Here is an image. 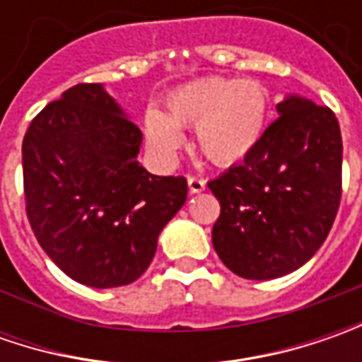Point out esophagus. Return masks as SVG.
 Instances as JSON below:
<instances>
[{
    "label": "esophagus",
    "instance_id": "esophagus-1",
    "mask_svg": "<svg viewBox=\"0 0 362 362\" xmlns=\"http://www.w3.org/2000/svg\"><path fill=\"white\" fill-rule=\"evenodd\" d=\"M187 185L191 193H202L203 189H205V181H203L202 177H189Z\"/></svg>",
    "mask_w": 362,
    "mask_h": 362
}]
</instances>
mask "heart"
<instances>
[{
	"instance_id": "obj_1",
	"label": "heart",
	"mask_w": 362,
	"mask_h": 362,
	"mask_svg": "<svg viewBox=\"0 0 362 362\" xmlns=\"http://www.w3.org/2000/svg\"><path fill=\"white\" fill-rule=\"evenodd\" d=\"M268 90L256 80L207 76L175 88L165 115H145V139L160 160L171 163L185 145L183 129H195L202 155L219 167L242 163L262 141Z\"/></svg>"
}]
</instances>
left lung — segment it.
Masks as SVG:
<instances>
[{"label": "left lung", "mask_w": 362, "mask_h": 362, "mask_svg": "<svg viewBox=\"0 0 362 362\" xmlns=\"http://www.w3.org/2000/svg\"><path fill=\"white\" fill-rule=\"evenodd\" d=\"M243 159L207 185L221 205L217 256L247 280L298 270L325 243L341 205L342 139L327 106L290 94Z\"/></svg>", "instance_id": "8db88e82"}]
</instances>
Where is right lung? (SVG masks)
Segmentation results:
<instances>
[{
  "label": "right lung",
  "mask_w": 362,
  "mask_h": 362,
  "mask_svg": "<svg viewBox=\"0 0 362 362\" xmlns=\"http://www.w3.org/2000/svg\"><path fill=\"white\" fill-rule=\"evenodd\" d=\"M143 132L103 84H76L49 103L21 145L25 211L60 270L90 288L134 282L163 228L187 199L185 177L136 160Z\"/></svg>",
  "instance_id": "obj_1"
}]
</instances>
